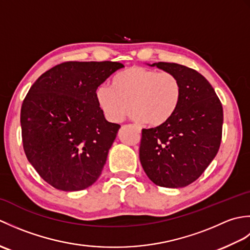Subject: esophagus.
I'll use <instances>...</instances> for the list:
<instances>
[{"label":"esophagus","instance_id":"obj_1","mask_svg":"<svg viewBox=\"0 0 250 250\" xmlns=\"http://www.w3.org/2000/svg\"><path fill=\"white\" fill-rule=\"evenodd\" d=\"M136 129H137V131L141 132V128H140V126H137V125H136Z\"/></svg>","mask_w":250,"mask_h":250}]
</instances>
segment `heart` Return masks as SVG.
I'll return each instance as SVG.
<instances>
[{"mask_svg": "<svg viewBox=\"0 0 250 250\" xmlns=\"http://www.w3.org/2000/svg\"><path fill=\"white\" fill-rule=\"evenodd\" d=\"M182 93V83L174 74L131 66L111 78V87L100 86L95 98L110 121L120 122L131 107L134 120L160 125L176 111Z\"/></svg>", "mask_w": 250, "mask_h": 250, "instance_id": "1", "label": "heart"}]
</instances>
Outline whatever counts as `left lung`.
<instances>
[{"label": "left lung", "mask_w": 250, "mask_h": 250, "mask_svg": "<svg viewBox=\"0 0 250 250\" xmlns=\"http://www.w3.org/2000/svg\"><path fill=\"white\" fill-rule=\"evenodd\" d=\"M150 66L176 75L182 99L174 115L163 125L143 129L140 160L153 184L182 188L198 179L219 150L224 110L207 79L177 63L158 62Z\"/></svg>", "instance_id": "1"}]
</instances>
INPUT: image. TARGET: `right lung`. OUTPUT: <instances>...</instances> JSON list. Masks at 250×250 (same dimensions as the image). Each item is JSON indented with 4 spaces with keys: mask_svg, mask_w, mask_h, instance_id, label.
I'll return each instance as SVG.
<instances>
[{
    "mask_svg": "<svg viewBox=\"0 0 250 250\" xmlns=\"http://www.w3.org/2000/svg\"><path fill=\"white\" fill-rule=\"evenodd\" d=\"M122 63L68 61L36 79L20 113L25 156L46 183L62 191L100 177L120 128L105 119L95 91Z\"/></svg>",
    "mask_w": 250,
    "mask_h": 250,
    "instance_id": "1",
    "label": "right lung"
}]
</instances>
